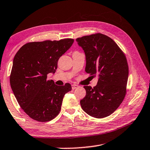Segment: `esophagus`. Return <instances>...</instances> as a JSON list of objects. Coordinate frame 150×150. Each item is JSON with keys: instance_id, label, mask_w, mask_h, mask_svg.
Returning a JSON list of instances; mask_svg holds the SVG:
<instances>
[{"instance_id": "esophagus-1", "label": "esophagus", "mask_w": 150, "mask_h": 150, "mask_svg": "<svg viewBox=\"0 0 150 150\" xmlns=\"http://www.w3.org/2000/svg\"><path fill=\"white\" fill-rule=\"evenodd\" d=\"M79 85H77V84H73L72 85H71V87H72V89H73V90H75V89H76V88H79Z\"/></svg>"}]
</instances>
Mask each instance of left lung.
<instances>
[{"mask_svg": "<svg viewBox=\"0 0 150 150\" xmlns=\"http://www.w3.org/2000/svg\"><path fill=\"white\" fill-rule=\"evenodd\" d=\"M86 58L85 71L98 77L97 85L84 86L86 96L80 101L88 115L96 118L110 115L126 94L129 67L125 54L113 39L98 33L76 39Z\"/></svg>", "mask_w": 150, "mask_h": 150, "instance_id": "obj_1", "label": "left lung"}]
</instances>
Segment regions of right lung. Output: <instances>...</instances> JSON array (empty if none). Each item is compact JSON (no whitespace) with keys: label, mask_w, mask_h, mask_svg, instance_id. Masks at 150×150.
Here are the masks:
<instances>
[{"label":"right lung","mask_w":150,"mask_h":150,"mask_svg":"<svg viewBox=\"0 0 150 150\" xmlns=\"http://www.w3.org/2000/svg\"><path fill=\"white\" fill-rule=\"evenodd\" d=\"M74 40H45L24 45L14 56L10 86L20 107L34 120L51 121L58 115L64 95L71 91L66 83L58 86L47 80L54 74L59 58L69 50Z\"/></svg>","instance_id":"obj_1"}]
</instances>
